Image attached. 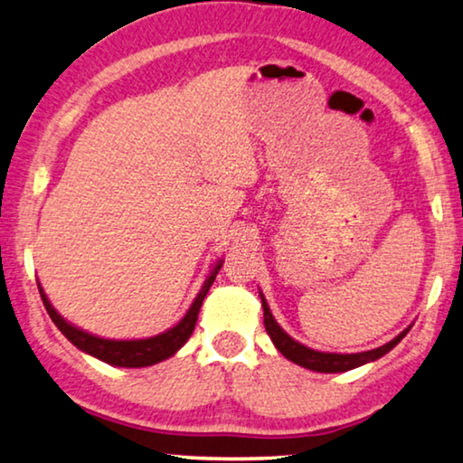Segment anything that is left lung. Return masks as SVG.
<instances>
[{"instance_id": "8db88e82", "label": "left lung", "mask_w": 463, "mask_h": 463, "mask_svg": "<svg viewBox=\"0 0 463 463\" xmlns=\"http://www.w3.org/2000/svg\"><path fill=\"white\" fill-rule=\"evenodd\" d=\"M262 298V308H264V327H266V334L270 335L272 344H275L279 353H281L285 359H289L291 363L299 364V367H306L310 371H318V373H342V371H350L354 367H361L364 363H371V361H377L380 356H383L386 353H390L396 344H399L402 337L407 335L405 329L402 334H399L394 337V340H390L388 344H383L380 348H373V350H367V353H354V354H337V353H318V350H312L308 346H304V344L296 342L294 337H289L285 331L281 329V325L275 321V317H272V312L269 308V304H266L264 296L260 294Z\"/></svg>"}]
</instances>
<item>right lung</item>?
<instances>
[{
  "mask_svg": "<svg viewBox=\"0 0 463 463\" xmlns=\"http://www.w3.org/2000/svg\"><path fill=\"white\" fill-rule=\"evenodd\" d=\"M220 269H222V260L213 266V270L210 272V277L205 279L203 288L199 289V294L191 304V308H188L186 315L182 317L172 329H167L159 335L145 337V340H104V337L92 335L83 329H77L75 325L64 321V318L58 315L54 306L50 304L48 296L43 294L42 285L39 283L37 285L50 318L54 321L56 327L62 331V335L73 344V346L83 350V353L96 356V359H100L104 363L115 364V367H148V364L169 359V356H174L182 346H184L186 340L193 334L194 323H197L201 304H203L207 291H210L213 279H216Z\"/></svg>",
  "mask_w": 463,
  "mask_h": 463,
  "instance_id": "1",
  "label": "right lung"
}]
</instances>
